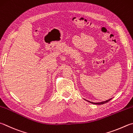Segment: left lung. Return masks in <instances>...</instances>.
I'll list each match as a JSON object with an SVG mask.
<instances>
[{"label":"left lung","instance_id":"obj_1","mask_svg":"<svg viewBox=\"0 0 133 133\" xmlns=\"http://www.w3.org/2000/svg\"><path fill=\"white\" fill-rule=\"evenodd\" d=\"M111 99H112V98L111 99H108L107 101H103V102H98V103H95V102H90V101H88L89 102H90L91 103H92V104H95V105H102V104H104V103H106L108 102L109 101H110Z\"/></svg>","mask_w":133,"mask_h":133}]
</instances>
